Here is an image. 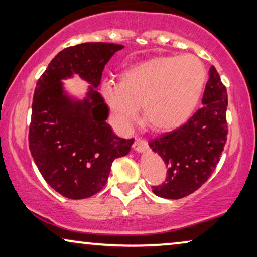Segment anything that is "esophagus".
Listing matches in <instances>:
<instances>
[{
  "mask_svg": "<svg viewBox=\"0 0 257 257\" xmlns=\"http://www.w3.org/2000/svg\"><path fill=\"white\" fill-rule=\"evenodd\" d=\"M147 142L144 140H141V139H137L135 141V143L133 144V149L136 151V153H144L147 149Z\"/></svg>",
  "mask_w": 257,
  "mask_h": 257,
  "instance_id": "1",
  "label": "esophagus"
}]
</instances>
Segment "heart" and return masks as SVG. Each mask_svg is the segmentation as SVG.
Returning a JSON list of instances; mask_svg holds the SVG:
<instances>
[{"mask_svg": "<svg viewBox=\"0 0 257 257\" xmlns=\"http://www.w3.org/2000/svg\"><path fill=\"white\" fill-rule=\"evenodd\" d=\"M205 81L206 71L198 57H156L125 68L117 84L103 82L101 94L117 127L128 128L142 107L148 127L165 133L190 120Z\"/></svg>", "mask_w": 257, "mask_h": 257, "instance_id": "obj_1", "label": "heart"}]
</instances>
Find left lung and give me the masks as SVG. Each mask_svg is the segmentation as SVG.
<instances>
[{"instance_id":"8db88e82","label":"left lung","mask_w":257,"mask_h":257,"mask_svg":"<svg viewBox=\"0 0 257 257\" xmlns=\"http://www.w3.org/2000/svg\"><path fill=\"white\" fill-rule=\"evenodd\" d=\"M202 107L182 127L149 143L168 166V176L153 192L165 199H180L207 180L220 161L227 141L226 87L214 66L209 67Z\"/></svg>"}]
</instances>
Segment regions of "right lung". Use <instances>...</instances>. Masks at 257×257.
<instances>
[{"label": "right lung", "mask_w": 257, "mask_h": 257, "mask_svg": "<svg viewBox=\"0 0 257 257\" xmlns=\"http://www.w3.org/2000/svg\"><path fill=\"white\" fill-rule=\"evenodd\" d=\"M123 48L84 43L64 49L37 81L29 148L45 182L70 199L99 192L115 158L128 155L134 143L113 133L106 122L108 107L97 92L104 65ZM74 75L89 84L81 97L64 87L63 81Z\"/></svg>", "instance_id": "add662e5"}]
</instances>
